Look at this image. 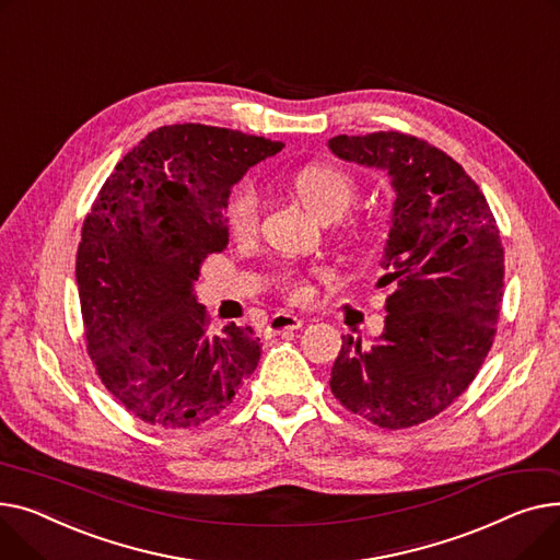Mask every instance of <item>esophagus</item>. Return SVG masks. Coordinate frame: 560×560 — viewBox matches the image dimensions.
Here are the masks:
<instances>
[{"label": "esophagus", "instance_id": "1", "mask_svg": "<svg viewBox=\"0 0 560 560\" xmlns=\"http://www.w3.org/2000/svg\"><path fill=\"white\" fill-rule=\"evenodd\" d=\"M301 327H303V320H301L299 316L278 312V314L269 320V325H267V332H269V335H284V332H295V330H301Z\"/></svg>", "mask_w": 560, "mask_h": 560}]
</instances>
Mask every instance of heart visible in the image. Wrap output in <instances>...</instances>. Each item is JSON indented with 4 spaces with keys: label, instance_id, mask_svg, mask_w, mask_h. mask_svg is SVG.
<instances>
[{
    "label": "heart",
    "instance_id": "obj_1",
    "mask_svg": "<svg viewBox=\"0 0 560 560\" xmlns=\"http://www.w3.org/2000/svg\"><path fill=\"white\" fill-rule=\"evenodd\" d=\"M291 187L299 199L323 221L341 217L357 196L354 178L332 164H307L291 176ZM225 228L237 242H248L259 230V194L253 185L242 183L230 191L225 201ZM280 291L291 303H307L314 295V284L310 273L282 271Z\"/></svg>",
    "mask_w": 560,
    "mask_h": 560
}]
</instances>
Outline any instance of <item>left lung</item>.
<instances>
[{
  "label": "left lung",
  "instance_id": "1",
  "mask_svg": "<svg viewBox=\"0 0 560 560\" xmlns=\"http://www.w3.org/2000/svg\"><path fill=\"white\" fill-rule=\"evenodd\" d=\"M327 147L377 167L396 189L380 287H390L380 341L343 337L330 388L352 413L405 430L447 409L470 386L495 341L504 248L486 196L445 151L380 130Z\"/></svg>",
  "mask_w": 560,
  "mask_h": 560
}]
</instances>
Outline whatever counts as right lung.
<instances>
[{"label": "right lung", "mask_w": 560, "mask_h": 560, "mask_svg": "<svg viewBox=\"0 0 560 560\" xmlns=\"http://www.w3.org/2000/svg\"><path fill=\"white\" fill-rule=\"evenodd\" d=\"M282 147L219 126H160L96 194L77 253L88 354L113 398L147 424L212 420L257 369L259 339L235 323L210 335L194 280L228 246L230 187Z\"/></svg>", "instance_id": "1"}]
</instances>
